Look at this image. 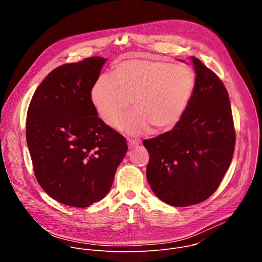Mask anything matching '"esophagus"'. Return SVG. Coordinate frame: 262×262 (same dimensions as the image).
<instances>
[{"label": "esophagus", "instance_id": "1", "mask_svg": "<svg viewBox=\"0 0 262 262\" xmlns=\"http://www.w3.org/2000/svg\"><path fill=\"white\" fill-rule=\"evenodd\" d=\"M127 142H128V147L129 148H135L137 147L138 145L141 144V141L138 140V139H127Z\"/></svg>", "mask_w": 262, "mask_h": 262}]
</instances>
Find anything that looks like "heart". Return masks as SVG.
Returning <instances> with one entry per match:
<instances>
[{"mask_svg": "<svg viewBox=\"0 0 262 262\" xmlns=\"http://www.w3.org/2000/svg\"><path fill=\"white\" fill-rule=\"evenodd\" d=\"M196 87L195 72L188 66L145 59L119 62L113 77L102 76L91 90L100 118L117 126L133 100L136 111L124 123L132 134L152 127L156 133L174 128L181 120Z\"/></svg>", "mask_w": 262, "mask_h": 262, "instance_id": "obj_1", "label": "heart"}]
</instances>
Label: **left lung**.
I'll return each mask as SVG.
<instances>
[{"instance_id":"8db88e82","label":"left lung","mask_w":262,"mask_h":262,"mask_svg":"<svg viewBox=\"0 0 262 262\" xmlns=\"http://www.w3.org/2000/svg\"><path fill=\"white\" fill-rule=\"evenodd\" d=\"M196 87L178 124L143 141L149 154L146 176L158 198L189 206L209 198L228 170L235 130L228 92L216 74L192 57Z\"/></svg>"}]
</instances>
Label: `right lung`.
<instances>
[{
	"mask_svg": "<svg viewBox=\"0 0 262 262\" xmlns=\"http://www.w3.org/2000/svg\"><path fill=\"white\" fill-rule=\"evenodd\" d=\"M105 61L91 57L55 68L28 108L26 138L36 179L68 206L100 201L127 151L125 138L97 116L91 99Z\"/></svg>",
	"mask_w": 262,
	"mask_h": 262,
	"instance_id": "add662e5",
	"label": "right lung"
}]
</instances>
